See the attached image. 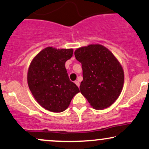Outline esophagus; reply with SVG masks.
<instances>
[{"mask_svg":"<svg viewBox=\"0 0 149 149\" xmlns=\"http://www.w3.org/2000/svg\"><path fill=\"white\" fill-rule=\"evenodd\" d=\"M74 83H75V84H76L77 86H78V87H79V86H80V83H79V82L78 81H75Z\"/></svg>","mask_w":149,"mask_h":149,"instance_id":"esophagus-1","label":"esophagus"}]
</instances>
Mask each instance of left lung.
Here are the masks:
<instances>
[{
    "label": "left lung",
    "instance_id": "1",
    "mask_svg": "<svg viewBox=\"0 0 149 149\" xmlns=\"http://www.w3.org/2000/svg\"><path fill=\"white\" fill-rule=\"evenodd\" d=\"M74 56L83 70L81 94L95 109L109 107L118 98L124 85L122 65L109 49L99 44L78 48Z\"/></svg>",
    "mask_w": 149,
    "mask_h": 149
}]
</instances>
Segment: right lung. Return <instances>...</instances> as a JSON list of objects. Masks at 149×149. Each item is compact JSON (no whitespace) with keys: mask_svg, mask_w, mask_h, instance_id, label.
<instances>
[{"mask_svg":"<svg viewBox=\"0 0 149 149\" xmlns=\"http://www.w3.org/2000/svg\"><path fill=\"white\" fill-rule=\"evenodd\" d=\"M72 54V49L47 47L36 55L29 67L27 83L31 93L42 107L51 112L65 111L79 92L70 80L65 67Z\"/></svg>","mask_w":149,"mask_h":149,"instance_id":"right-lung-1","label":"right lung"}]
</instances>
